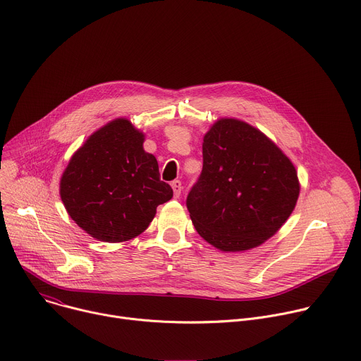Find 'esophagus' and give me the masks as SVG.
Segmentation results:
<instances>
[{
    "label": "esophagus",
    "mask_w": 361,
    "mask_h": 361,
    "mask_svg": "<svg viewBox=\"0 0 361 361\" xmlns=\"http://www.w3.org/2000/svg\"><path fill=\"white\" fill-rule=\"evenodd\" d=\"M171 187H173V191H174V197L178 198L181 195V191H183V185H181V181L180 180H174L171 183Z\"/></svg>",
    "instance_id": "obj_1"
}]
</instances>
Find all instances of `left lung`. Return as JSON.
<instances>
[{"instance_id": "left-lung-1", "label": "left lung", "mask_w": 361, "mask_h": 361, "mask_svg": "<svg viewBox=\"0 0 361 361\" xmlns=\"http://www.w3.org/2000/svg\"><path fill=\"white\" fill-rule=\"evenodd\" d=\"M300 194L297 171L260 130L221 118L204 135L202 170L187 195L197 233L223 251H243L274 235Z\"/></svg>"}]
</instances>
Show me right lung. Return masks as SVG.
I'll return each mask as SVG.
<instances>
[{"mask_svg": "<svg viewBox=\"0 0 361 361\" xmlns=\"http://www.w3.org/2000/svg\"><path fill=\"white\" fill-rule=\"evenodd\" d=\"M144 134L117 118L88 137L60 181L70 217L91 237L121 243L141 234L173 188L160 180L159 163L142 148Z\"/></svg>", "mask_w": 361, "mask_h": 361, "instance_id": "add662e5", "label": "right lung"}]
</instances>
